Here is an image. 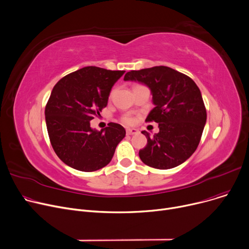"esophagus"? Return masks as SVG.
I'll return each mask as SVG.
<instances>
[{"label":"esophagus","mask_w":249,"mask_h":249,"mask_svg":"<svg viewBox=\"0 0 249 249\" xmlns=\"http://www.w3.org/2000/svg\"><path fill=\"white\" fill-rule=\"evenodd\" d=\"M139 134V130L136 128H127L126 129V135L131 136V135H137Z\"/></svg>","instance_id":"34e87169"}]
</instances>
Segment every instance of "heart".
<instances>
[{
    "label": "heart",
    "mask_w": 249,
    "mask_h": 249,
    "mask_svg": "<svg viewBox=\"0 0 249 249\" xmlns=\"http://www.w3.org/2000/svg\"><path fill=\"white\" fill-rule=\"evenodd\" d=\"M122 121L125 124H133V119L129 118V116H124V118L122 119Z\"/></svg>",
    "instance_id": "heart-1"
}]
</instances>
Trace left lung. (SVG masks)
Here are the masks:
<instances>
[{"mask_svg":"<svg viewBox=\"0 0 249 249\" xmlns=\"http://www.w3.org/2000/svg\"><path fill=\"white\" fill-rule=\"evenodd\" d=\"M124 80L147 85L155 107L145 122L159 124L160 131L140 150L142 163L152 168H175L196 151L206 124V107L199 87L189 76L167 66H155L126 72Z\"/></svg>","mask_w":249,"mask_h":249,"instance_id":"obj_1","label":"left lung"}]
</instances>
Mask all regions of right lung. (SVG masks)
<instances>
[{
    "mask_svg": "<svg viewBox=\"0 0 249 249\" xmlns=\"http://www.w3.org/2000/svg\"><path fill=\"white\" fill-rule=\"evenodd\" d=\"M124 70L83 67L69 73L53 87L45 107L46 125L52 148L64 164L82 172L106 167L125 129L109 123L97 131L90 121L107 106L113 84Z\"/></svg>",
    "mask_w": 249,
    "mask_h": 249,
    "instance_id": "obj_1",
    "label": "right lung"
}]
</instances>
